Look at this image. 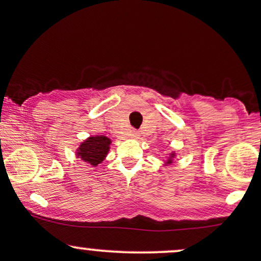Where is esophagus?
<instances>
[{
    "instance_id": "34e87169",
    "label": "esophagus",
    "mask_w": 261,
    "mask_h": 261,
    "mask_svg": "<svg viewBox=\"0 0 261 261\" xmlns=\"http://www.w3.org/2000/svg\"><path fill=\"white\" fill-rule=\"evenodd\" d=\"M130 137H133V138H136V137H138V132H136V130L130 132Z\"/></svg>"
}]
</instances>
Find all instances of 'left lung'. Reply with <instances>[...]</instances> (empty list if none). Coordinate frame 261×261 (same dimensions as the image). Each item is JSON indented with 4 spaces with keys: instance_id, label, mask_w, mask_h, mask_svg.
Returning a JSON list of instances; mask_svg holds the SVG:
<instances>
[{
    "instance_id": "left-lung-1",
    "label": "left lung",
    "mask_w": 261,
    "mask_h": 261,
    "mask_svg": "<svg viewBox=\"0 0 261 261\" xmlns=\"http://www.w3.org/2000/svg\"><path fill=\"white\" fill-rule=\"evenodd\" d=\"M174 155H175V153H174V152H172V153H170L169 159H168V160H167L166 165H170V163H173V157H174Z\"/></svg>"
}]
</instances>
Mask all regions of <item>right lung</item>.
I'll return each instance as SVG.
<instances>
[{
    "mask_svg": "<svg viewBox=\"0 0 261 261\" xmlns=\"http://www.w3.org/2000/svg\"><path fill=\"white\" fill-rule=\"evenodd\" d=\"M111 139L105 136L89 137L83 143H81L76 151L77 157L89 163L93 167H96L101 163L110 150Z\"/></svg>",
    "mask_w": 261,
    "mask_h": 261,
    "instance_id": "1",
    "label": "right lung"
}]
</instances>
